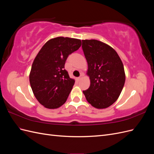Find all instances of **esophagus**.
I'll return each mask as SVG.
<instances>
[{"label":"esophagus","mask_w":154,"mask_h":154,"mask_svg":"<svg viewBox=\"0 0 154 154\" xmlns=\"http://www.w3.org/2000/svg\"><path fill=\"white\" fill-rule=\"evenodd\" d=\"M83 74H81V75L79 76L78 78V80H80L82 78V77H83Z\"/></svg>","instance_id":"esophagus-1"}]
</instances>
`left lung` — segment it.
Wrapping results in <instances>:
<instances>
[{"label":"left lung","mask_w":154,"mask_h":154,"mask_svg":"<svg viewBox=\"0 0 154 154\" xmlns=\"http://www.w3.org/2000/svg\"><path fill=\"white\" fill-rule=\"evenodd\" d=\"M82 47L91 80L90 87L83 94L95 108H107L122 91L125 82L123 64L116 51L100 41L83 40Z\"/></svg>","instance_id":"1"}]
</instances>
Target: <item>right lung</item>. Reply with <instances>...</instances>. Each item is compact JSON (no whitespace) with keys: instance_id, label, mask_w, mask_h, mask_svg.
Listing matches in <instances>:
<instances>
[{"instance_id":"1","label":"right lung","mask_w":154,"mask_h":154,"mask_svg":"<svg viewBox=\"0 0 154 154\" xmlns=\"http://www.w3.org/2000/svg\"><path fill=\"white\" fill-rule=\"evenodd\" d=\"M82 42L57 37L46 42L32 63L30 85L36 98L48 109H57L66 101L74 84L65 69L69 54L80 48Z\"/></svg>"}]
</instances>
